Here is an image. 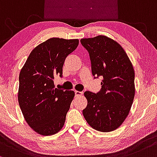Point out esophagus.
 <instances>
[{
  "label": "esophagus",
  "instance_id": "obj_1",
  "mask_svg": "<svg viewBox=\"0 0 157 157\" xmlns=\"http://www.w3.org/2000/svg\"><path fill=\"white\" fill-rule=\"evenodd\" d=\"M75 96H82V95H83V93L80 92V91L75 90Z\"/></svg>",
  "mask_w": 157,
  "mask_h": 157
}]
</instances>
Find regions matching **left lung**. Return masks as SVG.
I'll list each match as a JSON object with an SVG mask.
<instances>
[{"label":"left lung","mask_w":157,"mask_h":157,"mask_svg":"<svg viewBox=\"0 0 157 157\" xmlns=\"http://www.w3.org/2000/svg\"><path fill=\"white\" fill-rule=\"evenodd\" d=\"M81 43L89 52L94 78H103L99 92L84 93L87 100L84 117L96 131H115L125 120L134 98L133 65L121 45L108 37L82 38Z\"/></svg>","instance_id":"8db88e82"}]
</instances>
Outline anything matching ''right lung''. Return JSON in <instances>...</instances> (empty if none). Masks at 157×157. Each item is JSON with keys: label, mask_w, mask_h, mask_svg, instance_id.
<instances>
[{"label": "right lung", "mask_w": 157, "mask_h": 157, "mask_svg": "<svg viewBox=\"0 0 157 157\" xmlns=\"http://www.w3.org/2000/svg\"><path fill=\"white\" fill-rule=\"evenodd\" d=\"M78 45V39L52 38L33 49L21 70L17 99L24 119L37 133L56 134L64 126L75 93L55 87L64 61Z\"/></svg>", "instance_id": "1"}]
</instances>
